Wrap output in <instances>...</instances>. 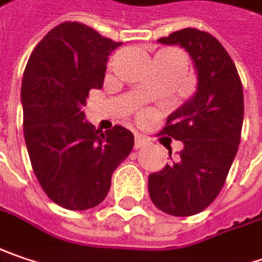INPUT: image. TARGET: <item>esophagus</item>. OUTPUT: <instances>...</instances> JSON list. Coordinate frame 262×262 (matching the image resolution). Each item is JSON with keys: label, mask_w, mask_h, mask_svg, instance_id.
<instances>
[{"label": "esophagus", "mask_w": 262, "mask_h": 262, "mask_svg": "<svg viewBox=\"0 0 262 262\" xmlns=\"http://www.w3.org/2000/svg\"><path fill=\"white\" fill-rule=\"evenodd\" d=\"M149 141H147V138L141 137V136H136V140H134V147L136 149H141V147H144L146 144H147Z\"/></svg>", "instance_id": "esophagus-1"}]
</instances>
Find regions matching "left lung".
<instances>
[{
  "mask_svg": "<svg viewBox=\"0 0 262 262\" xmlns=\"http://www.w3.org/2000/svg\"><path fill=\"white\" fill-rule=\"evenodd\" d=\"M158 41L187 50L198 71V91L169 115L159 133L183 141L184 149L176 161L169 151L172 164L149 176V193L161 211L190 216L215 201L237 153L245 111L242 81L211 33L186 28Z\"/></svg>",
  "mask_w": 262,
  "mask_h": 262,
  "instance_id": "1",
  "label": "left lung"
}]
</instances>
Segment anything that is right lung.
Returning <instances> with one entry per match:
<instances>
[{
  "instance_id": "obj_1",
  "label": "right lung",
  "mask_w": 262,
  "mask_h": 262,
  "mask_svg": "<svg viewBox=\"0 0 262 262\" xmlns=\"http://www.w3.org/2000/svg\"><path fill=\"white\" fill-rule=\"evenodd\" d=\"M121 42L79 21H63L35 47L21 81L23 133L32 169L47 196L84 211L104 201L112 174L131 153L121 125L100 131L81 107L103 86L107 56Z\"/></svg>"
}]
</instances>
